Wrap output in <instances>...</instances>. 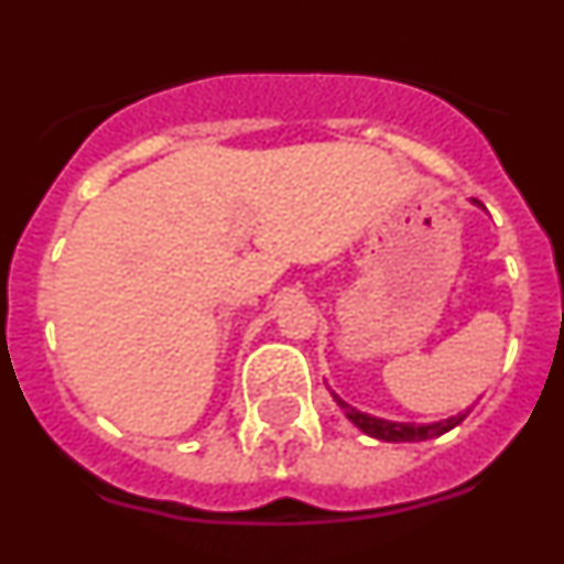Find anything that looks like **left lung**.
I'll return each mask as SVG.
<instances>
[{"label": "left lung", "mask_w": 564, "mask_h": 564, "mask_svg": "<svg viewBox=\"0 0 564 564\" xmlns=\"http://www.w3.org/2000/svg\"><path fill=\"white\" fill-rule=\"evenodd\" d=\"M471 203L477 205V208H482L477 199H471ZM332 398H334V403L343 409V414L348 416V420L354 422V425L359 427L365 436L378 438V442H394V444H400V442L416 444V442H427V438H438V436H444L447 431H453V427H458L460 422L466 420V414H469V411H464V414H455V416H449V420L422 422V425H416V422H394V420H383V416H372V414H367V411H359V409H354L350 403H345V400L334 392H332Z\"/></svg>", "instance_id": "obj_1"}]
</instances>
